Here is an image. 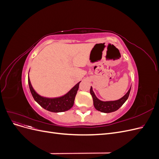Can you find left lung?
Instances as JSON below:
<instances>
[{"mask_svg": "<svg viewBox=\"0 0 159 159\" xmlns=\"http://www.w3.org/2000/svg\"><path fill=\"white\" fill-rule=\"evenodd\" d=\"M131 88L129 89L127 93L125 95L123 98L119 99L118 100L115 101H109V102H103V101L99 100L97 97H96L92 87L90 88V93L93 98V105L95 108L98 111L102 112V113H111L113 111H115L117 109H119L121 107L123 103L126 102L127 99L129 98V95L130 93V91H131Z\"/></svg>", "mask_w": 159, "mask_h": 159, "instance_id": "8db88e82", "label": "left lung"}]
</instances>
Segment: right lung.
I'll use <instances>...</instances> for the list:
<instances>
[{
  "mask_svg": "<svg viewBox=\"0 0 159 159\" xmlns=\"http://www.w3.org/2000/svg\"><path fill=\"white\" fill-rule=\"evenodd\" d=\"M28 81L30 92L33 98L34 99L36 102L44 109L54 113L64 112L70 109L73 107L77 91L79 89V84L81 82V81H80L74 88H72L68 93L61 96V97L48 98L42 97L39 94H38L36 92V91L33 89L30 83L29 75L28 77Z\"/></svg>",
  "mask_w": 159,
  "mask_h": 159,
  "instance_id": "obj_1",
  "label": "right lung"
}]
</instances>
